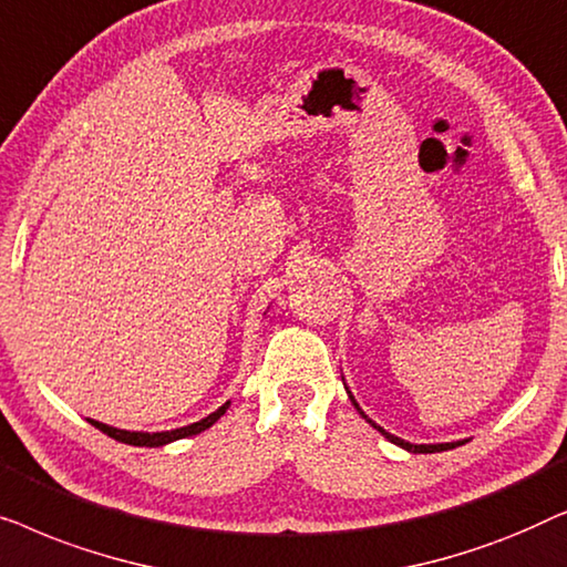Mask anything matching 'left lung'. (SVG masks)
<instances>
[{"instance_id": "1", "label": "left lung", "mask_w": 567, "mask_h": 567, "mask_svg": "<svg viewBox=\"0 0 567 567\" xmlns=\"http://www.w3.org/2000/svg\"><path fill=\"white\" fill-rule=\"evenodd\" d=\"M346 392H348V386H346ZM348 398H351V402L355 405V410H359V413L363 415V410L359 408V402L353 400V394H351V392H348ZM363 417H367V421H369L371 425H374V429H377L379 433H382V436H384L386 441H392V444H398V446H402V449H408V452H413V454H436V452H449V449H456V446H462V444H464V441H449V444H410V441H405V439H398V436H392V433H386V431L382 429V425H377L374 421H371L369 415H363Z\"/></svg>"}]
</instances>
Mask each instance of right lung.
Returning a JSON list of instances; mask_svg holds the SVG:
<instances>
[{"label": "right lung", "mask_w": 567, "mask_h": 567, "mask_svg": "<svg viewBox=\"0 0 567 567\" xmlns=\"http://www.w3.org/2000/svg\"><path fill=\"white\" fill-rule=\"evenodd\" d=\"M229 402H224V405L219 410H214L212 415L200 417L198 423H190V425H183V429H175V431H159V433H144V431H123V429H113V425H105L100 421H92V417H87V421L95 425V429H100L103 433H107V436L121 441V444H131V446H165V444H173V441L177 439H188V436H196V433L212 429V425L219 421V417L227 413Z\"/></svg>", "instance_id": "1"}]
</instances>
